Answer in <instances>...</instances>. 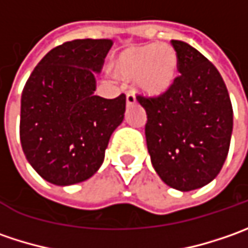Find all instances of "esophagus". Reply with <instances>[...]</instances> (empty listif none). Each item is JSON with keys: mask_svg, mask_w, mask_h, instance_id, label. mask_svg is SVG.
<instances>
[{"mask_svg": "<svg viewBox=\"0 0 248 248\" xmlns=\"http://www.w3.org/2000/svg\"><path fill=\"white\" fill-rule=\"evenodd\" d=\"M137 103V99L134 96V93H127V108H131Z\"/></svg>", "mask_w": 248, "mask_h": 248, "instance_id": "obj_1", "label": "esophagus"}]
</instances>
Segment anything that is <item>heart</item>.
Listing matches in <instances>:
<instances>
[{
  "label": "heart",
  "mask_w": 248,
  "mask_h": 248,
  "mask_svg": "<svg viewBox=\"0 0 248 248\" xmlns=\"http://www.w3.org/2000/svg\"><path fill=\"white\" fill-rule=\"evenodd\" d=\"M110 67L120 80H135V87L140 93L160 96L175 82L178 55L168 44L134 45L117 53Z\"/></svg>",
  "instance_id": "1"
}]
</instances>
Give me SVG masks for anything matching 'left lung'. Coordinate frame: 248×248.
Here are the masks:
<instances>
[{"mask_svg":"<svg viewBox=\"0 0 248 248\" xmlns=\"http://www.w3.org/2000/svg\"><path fill=\"white\" fill-rule=\"evenodd\" d=\"M174 85L157 98L137 96L148 114L146 145L161 181L181 192L210 184L224 166L233 129L231 98L219 72L184 41Z\"/></svg>","mask_w":248,"mask_h":248,"instance_id":"left-lung-1","label":"left lung"}]
</instances>
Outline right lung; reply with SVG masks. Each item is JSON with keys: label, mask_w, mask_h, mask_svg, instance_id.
Returning a JSON list of instances; mask_svg holds the SVG:
<instances>
[{"label": "right lung", "mask_w": 248, "mask_h": 248, "mask_svg": "<svg viewBox=\"0 0 248 248\" xmlns=\"http://www.w3.org/2000/svg\"><path fill=\"white\" fill-rule=\"evenodd\" d=\"M111 40H74L51 49L24 85L20 143L24 156L48 182L87 181L103 163L113 131L124 120L125 95H95Z\"/></svg>", "instance_id": "obj_1"}]
</instances>
